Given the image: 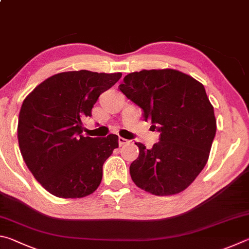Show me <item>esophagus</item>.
Returning a JSON list of instances; mask_svg holds the SVG:
<instances>
[{"instance_id":"esophagus-1","label":"esophagus","mask_w":249,"mask_h":249,"mask_svg":"<svg viewBox=\"0 0 249 249\" xmlns=\"http://www.w3.org/2000/svg\"><path fill=\"white\" fill-rule=\"evenodd\" d=\"M118 142H119V145L122 146V145L128 144L130 141L128 140V139H124V138H122V137H119V139H118Z\"/></svg>"}]
</instances>
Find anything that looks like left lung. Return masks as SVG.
<instances>
[{"instance_id": "1", "label": "left lung", "mask_w": 249, "mask_h": 249, "mask_svg": "<svg viewBox=\"0 0 249 249\" xmlns=\"http://www.w3.org/2000/svg\"><path fill=\"white\" fill-rule=\"evenodd\" d=\"M119 89L160 132L150 150L136 143L140 154L130 165L133 182L155 196L181 193L206 166L216 131L203 85L177 70L158 69L128 74Z\"/></svg>"}]
</instances>
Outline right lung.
Returning <instances> with one entry per match:
<instances>
[{
    "label": "right lung",
    "mask_w": 249,
    "mask_h": 249,
    "mask_svg": "<svg viewBox=\"0 0 249 249\" xmlns=\"http://www.w3.org/2000/svg\"><path fill=\"white\" fill-rule=\"evenodd\" d=\"M122 74L81 70L54 74L21 105L17 138L26 165L38 182L59 198H83L98 188L103 165L117 149L118 136L83 137L99 95Z\"/></svg>",
    "instance_id": "add662e5"
}]
</instances>
